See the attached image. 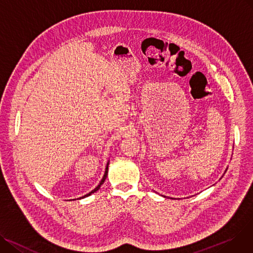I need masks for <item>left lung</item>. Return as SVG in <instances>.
Here are the masks:
<instances>
[{"label":"left lung","instance_id":"1","mask_svg":"<svg viewBox=\"0 0 253 253\" xmlns=\"http://www.w3.org/2000/svg\"><path fill=\"white\" fill-rule=\"evenodd\" d=\"M227 169H226V170H225V172H226V171H227ZM162 196H163V195H162ZM163 197H167V196H163Z\"/></svg>","mask_w":253,"mask_h":253}]
</instances>
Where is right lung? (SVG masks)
<instances>
[{
	"label": "right lung",
	"instance_id": "obj_1",
	"mask_svg": "<svg viewBox=\"0 0 253 253\" xmlns=\"http://www.w3.org/2000/svg\"><path fill=\"white\" fill-rule=\"evenodd\" d=\"M108 166H109V160H108V162H107V165H106V169H105V172H104V175H103V177H102V180L100 181V183H99V185L94 189V190H92L90 193H87V194H85L84 196H83V197H80V198H78V199H83V198H85V197H87V196H90V195H92L93 193H95V192H97L99 189H100V187L103 185V183L105 182V180H106V177H107V174H108ZM73 200H76V199H73Z\"/></svg>",
	"mask_w": 253,
	"mask_h": 253
}]
</instances>
